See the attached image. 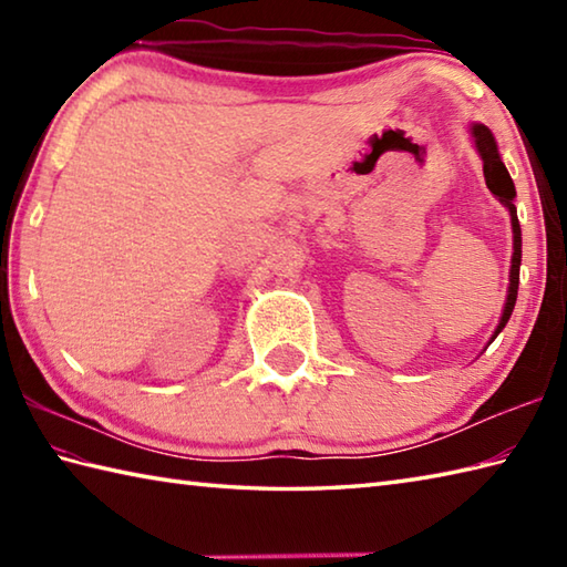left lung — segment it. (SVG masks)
I'll list each match as a JSON object with an SVG mask.
<instances>
[{
    "mask_svg": "<svg viewBox=\"0 0 567 567\" xmlns=\"http://www.w3.org/2000/svg\"><path fill=\"white\" fill-rule=\"evenodd\" d=\"M470 134H473L475 141V148L480 153V158H483V173H485V183L489 187L492 195H495L504 207L509 209L512 216V234H514V252H512V270H509V290H507V302H504V311H502V319H499V327L492 333V341L497 339L499 331L507 327V321L514 311L516 305V292H519V265H522V226L519 219H516V207H514V197H516V189L512 177L507 173V167H504L502 158H499V151H497V141L492 136V131L485 124H473L470 126Z\"/></svg>",
    "mask_w": 567,
    "mask_h": 567,
    "instance_id": "1",
    "label": "left lung"
}]
</instances>
